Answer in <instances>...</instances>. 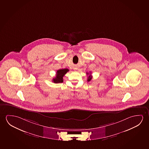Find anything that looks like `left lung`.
Here are the masks:
<instances>
[{
	"label": "left lung",
	"instance_id": "obj_1",
	"mask_svg": "<svg viewBox=\"0 0 149 149\" xmlns=\"http://www.w3.org/2000/svg\"><path fill=\"white\" fill-rule=\"evenodd\" d=\"M87 74H89V73H87ZM92 78V76L91 75H90L88 77V80L87 81H90V80H91Z\"/></svg>",
	"mask_w": 149,
	"mask_h": 149
}]
</instances>
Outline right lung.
<instances>
[{
  "label": "right lung",
  "mask_w": 149,
  "mask_h": 149,
  "mask_svg": "<svg viewBox=\"0 0 149 149\" xmlns=\"http://www.w3.org/2000/svg\"><path fill=\"white\" fill-rule=\"evenodd\" d=\"M69 71V69H60L57 71L56 76L55 78H53V81L55 84L61 83L63 81V77L64 75Z\"/></svg>",
  "instance_id": "add662e5"
}]
</instances>
